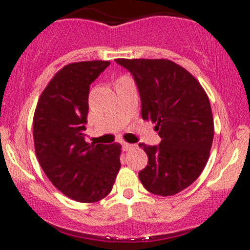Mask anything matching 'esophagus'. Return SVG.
Returning a JSON list of instances; mask_svg holds the SVG:
<instances>
[{
	"label": "esophagus",
	"mask_w": 250,
	"mask_h": 250,
	"mask_svg": "<svg viewBox=\"0 0 250 250\" xmlns=\"http://www.w3.org/2000/svg\"><path fill=\"white\" fill-rule=\"evenodd\" d=\"M135 147V145H131V143H127V142H123L122 143V148L123 150H130Z\"/></svg>",
	"instance_id": "esophagus-1"
}]
</instances>
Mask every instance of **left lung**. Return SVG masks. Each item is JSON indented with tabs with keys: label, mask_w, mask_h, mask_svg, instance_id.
I'll list each match as a JSON object with an SVG mask.
<instances>
[{
	"label": "left lung",
	"mask_w": 250,
	"mask_h": 250,
	"mask_svg": "<svg viewBox=\"0 0 250 250\" xmlns=\"http://www.w3.org/2000/svg\"><path fill=\"white\" fill-rule=\"evenodd\" d=\"M133 76L141 99V115L156 123L161 142L140 143L148 165L139 173L150 193L170 196L202 173L214 139L210 103L203 88L185 68L169 60H115Z\"/></svg>",
	"instance_id": "1"
}]
</instances>
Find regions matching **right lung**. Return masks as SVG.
<instances>
[{"mask_svg":"<svg viewBox=\"0 0 250 250\" xmlns=\"http://www.w3.org/2000/svg\"><path fill=\"white\" fill-rule=\"evenodd\" d=\"M108 61L70 63L43 90L34 115L40 166L55 187L77 202H96L110 193L121 162V146L85 142L89 88Z\"/></svg>","mask_w":250,"mask_h":250,"instance_id":"right-lung-1","label":"right lung"}]
</instances>
